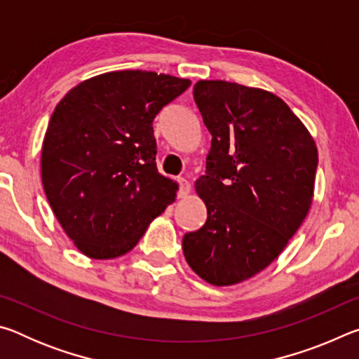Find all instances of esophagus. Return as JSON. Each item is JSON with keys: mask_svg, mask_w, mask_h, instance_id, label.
I'll list each match as a JSON object with an SVG mask.
<instances>
[{"mask_svg": "<svg viewBox=\"0 0 359 359\" xmlns=\"http://www.w3.org/2000/svg\"><path fill=\"white\" fill-rule=\"evenodd\" d=\"M177 184H179V193H177V196H179V198H187L188 194H190V191H191L190 182L185 180V179H182V177H179V179H177Z\"/></svg>", "mask_w": 359, "mask_h": 359, "instance_id": "obj_1", "label": "esophagus"}]
</instances>
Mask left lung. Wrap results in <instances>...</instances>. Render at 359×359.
I'll return each mask as SVG.
<instances>
[{
	"instance_id": "obj_1",
	"label": "left lung",
	"mask_w": 359,
	"mask_h": 359,
	"mask_svg": "<svg viewBox=\"0 0 359 359\" xmlns=\"http://www.w3.org/2000/svg\"><path fill=\"white\" fill-rule=\"evenodd\" d=\"M194 102L212 135L205 175L194 182L208 220L187 233L188 266L215 287L247 280L287 247L313 199L318 150L274 93L199 81Z\"/></svg>"
}]
</instances>
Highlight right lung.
Segmentation results:
<instances>
[{
  "label": "right lung",
  "mask_w": 359,
  "mask_h": 359,
  "mask_svg": "<svg viewBox=\"0 0 359 359\" xmlns=\"http://www.w3.org/2000/svg\"><path fill=\"white\" fill-rule=\"evenodd\" d=\"M190 85L151 71H112L76 85L57 104L42 142V185L88 258L128 253L175 201L179 185L156 169L151 123Z\"/></svg>",
  "instance_id": "obj_1"
}]
</instances>
